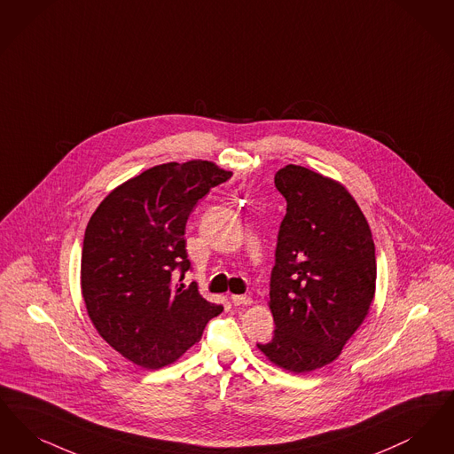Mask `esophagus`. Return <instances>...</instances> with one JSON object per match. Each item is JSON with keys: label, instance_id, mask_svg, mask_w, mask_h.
<instances>
[{"label": "esophagus", "instance_id": "esophagus-1", "mask_svg": "<svg viewBox=\"0 0 454 454\" xmlns=\"http://www.w3.org/2000/svg\"><path fill=\"white\" fill-rule=\"evenodd\" d=\"M231 300L234 305H251L253 303V298L247 295H232Z\"/></svg>", "mask_w": 454, "mask_h": 454}]
</instances>
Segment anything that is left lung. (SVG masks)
I'll return each mask as SVG.
<instances>
[{
  "label": "left lung",
  "instance_id": "obj_1",
  "mask_svg": "<svg viewBox=\"0 0 454 454\" xmlns=\"http://www.w3.org/2000/svg\"><path fill=\"white\" fill-rule=\"evenodd\" d=\"M286 200L270 283L275 335L257 344L279 368L309 373L333 363L370 312L375 242L351 193L288 164L275 175Z\"/></svg>",
  "mask_w": 454,
  "mask_h": 454
}]
</instances>
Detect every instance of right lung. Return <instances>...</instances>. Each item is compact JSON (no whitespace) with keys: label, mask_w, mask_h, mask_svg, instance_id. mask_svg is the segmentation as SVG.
I'll list each match as a JSON object with an SVG mask.
<instances>
[{"label":"right lung","mask_w":454,"mask_h":454,"mask_svg":"<svg viewBox=\"0 0 454 454\" xmlns=\"http://www.w3.org/2000/svg\"><path fill=\"white\" fill-rule=\"evenodd\" d=\"M231 176L201 159L159 164L121 183L90 218L81 254L86 310L98 334L134 364L175 363L223 310L200 295L197 283L181 281L192 268L188 217Z\"/></svg>","instance_id":"obj_1"}]
</instances>
